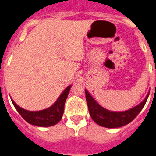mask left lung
Segmentation results:
<instances>
[{
	"mask_svg": "<svg viewBox=\"0 0 156 156\" xmlns=\"http://www.w3.org/2000/svg\"><path fill=\"white\" fill-rule=\"evenodd\" d=\"M85 91L90 116L97 124L106 128H119L131 122L142 110L149 96L148 93L145 99L134 108L125 112H119L107 110L95 101L86 89H85Z\"/></svg>",
	"mask_w": 156,
	"mask_h": 156,
	"instance_id": "8db88e82",
	"label": "left lung"
}]
</instances>
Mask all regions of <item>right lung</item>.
<instances>
[{"label": "right lung", "mask_w": 156, "mask_h": 156, "mask_svg": "<svg viewBox=\"0 0 156 156\" xmlns=\"http://www.w3.org/2000/svg\"><path fill=\"white\" fill-rule=\"evenodd\" d=\"M70 87L71 86H69L66 88V89L57 99V101H55L52 106L44 110L37 111V112L25 110L23 108L18 106L12 99L11 100L17 112L28 123L31 125L37 126H52L57 124L62 119L63 111H64L65 101L67 100Z\"/></svg>", "instance_id": "right-lung-1"}]
</instances>
